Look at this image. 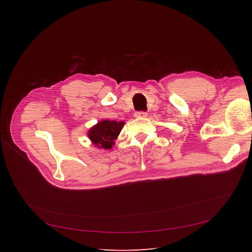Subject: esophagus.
Instances as JSON below:
<instances>
[{
    "label": "esophagus",
    "mask_w": 252,
    "mask_h": 252,
    "mask_svg": "<svg viewBox=\"0 0 252 252\" xmlns=\"http://www.w3.org/2000/svg\"><path fill=\"white\" fill-rule=\"evenodd\" d=\"M133 116L135 119H145L148 117V114L145 112H136V113H134Z\"/></svg>",
    "instance_id": "1"
}]
</instances>
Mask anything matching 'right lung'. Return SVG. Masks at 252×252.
I'll return each mask as SVG.
<instances>
[{
  "label": "right lung",
  "instance_id": "obj_1",
  "mask_svg": "<svg viewBox=\"0 0 252 252\" xmlns=\"http://www.w3.org/2000/svg\"><path fill=\"white\" fill-rule=\"evenodd\" d=\"M124 126L125 122L123 121L102 120L89 129L88 136L97 149L110 150L115 146V140L118 138Z\"/></svg>",
  "mask_w": 252,
  "mask_h": 252
}]
</instances>
